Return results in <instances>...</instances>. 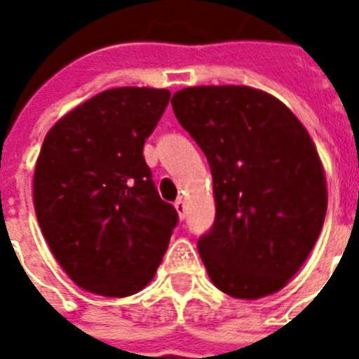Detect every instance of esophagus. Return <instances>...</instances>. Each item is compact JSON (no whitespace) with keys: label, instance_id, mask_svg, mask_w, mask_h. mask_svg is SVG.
I'll use <instances>...</instances> for the list:
<instances>
[{"label":"esophagus","instance_id":"esophagus-1","mask_svg":"<svg viewBox=\"0 0 359 359\" xmlns=\"http://www.w3.org/2000/svg\"><path fill=\"white\" fill-rule=\"evenodd\" d=\"M175 208H177V212H179V218L184 219L186 218V201L184 199H177V201H175Z\"/></svg>","mask_w":359,"mask_h":359}]
</instances>
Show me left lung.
Wrapping results in <instances>:
<instances>
[{
  "label": "left lung",
  "mask_w": 359,
  "mask_h": 359,
  "mask_svg": "<svg viewBox=\"0 0 359 359\" xmlns=\"http://www.w3.org/2000/svg\"><path fill=\"white\" fill-rule=\"evenodd\" d=\"M171 104L212 171L216 218L197 240L212 283L244 300L278 292L311 253L328 205L307 130L244 86L188 87Z\"/></svg>",
  "instance_id": "left-lung-1"
}]
</instances>
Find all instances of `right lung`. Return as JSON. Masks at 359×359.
<instances>
[{"mask_svg":"<svg viewBox=\"0 0 359 359\" xmlns=\"http://www.w3.org/2000/svg\"><path fill=\"white\" fill-rule=\"evenodd\" d=\"M169 98L165 89H108L44 137L33 179L36 219L61 268L95 294L143 289L179 224L143 158Z\"/></svg>","mask_w":359,"mask_h":359,"instance_id":"right-lung-1","label":"right lung"}]
</instances>
